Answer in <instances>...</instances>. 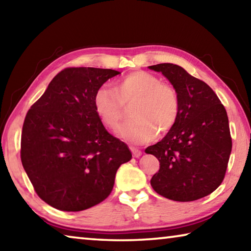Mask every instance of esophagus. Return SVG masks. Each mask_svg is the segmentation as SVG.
Here are the masks:
<instances>
[{"instance_id": "obj_1", "label": "esophagus", "mask_w": 251, "mask_h": 251, "mask_svg": "<svg viewBox=\"0 0 251 251\" xmlns=\"http://www.w3.org/2000/svg\"><path fill=\"white\" fill-rule=\"evenodd\" d=\"M130 148V151H131V154H133V156L134 157H139L142 155V151L141 150H138V148H136V147H129Z\"/></svg>"}]
</instances>
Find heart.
<instances>
[{"label":"heart","mask_w":251,"mask_h":251,"mask_svg":"<svg viewBox=\"0 0 251 251\" xmlns=\"http://www.w3.org/2000/svg\"><path fill=\"white\" fill-rule=\"evenodd\" d=\"M134 100L129 117L120 135L130 143L141 144L166 133L179 115V99L171 84L145 71L127 73L114 83V91L101 86L93 97L95 113L106 128L115 130L123 118L124 105Z\"/></svg>","instance_id":"b5f03b06"}]
</instances>
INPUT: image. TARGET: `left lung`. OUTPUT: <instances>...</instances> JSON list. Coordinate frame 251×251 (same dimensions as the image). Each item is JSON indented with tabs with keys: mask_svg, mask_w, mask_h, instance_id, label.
<instances>
[{
	"mask_svg": "<svg viewBox=\"0 0 251 251\" xmlns=\"http://www.w3.org/2000/svg\"><path fill=\"white\" fill-rule=\"evenodd\" d=\"M150 69L166 76L179 99L175 125L145 150L160 163L151 185L172 201H197L217 189L226 175L232 147L227 112L215 92L182 67L161 63Z\"/></svg>",
	"mask_w": 251,
	"mask_h": 251,
	"instance_id": "left-lung-1",
	"label": "left lung"
}]
</instances>
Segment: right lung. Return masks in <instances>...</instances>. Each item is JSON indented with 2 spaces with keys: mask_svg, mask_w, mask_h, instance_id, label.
Here are the masks:
<instances>
[{
  "mask_svg": "<svg viewBox=\"0 0 251 251\" xmlns=\"http://www.w3.org/2000/svg\"><path fill=\"white\" fill-rule=\"evenodd\" d=\"M120 72L66 67L25 116L21 160L34 190L56 209L80 211L112 193L117 169L131 159L95 113L93 97Z\"/></svg>",
  "mask_w": 251,
  "mask_h": 251,
  "instance_id": "add662e5",
  "label": "right lung"
}]
</instances>
